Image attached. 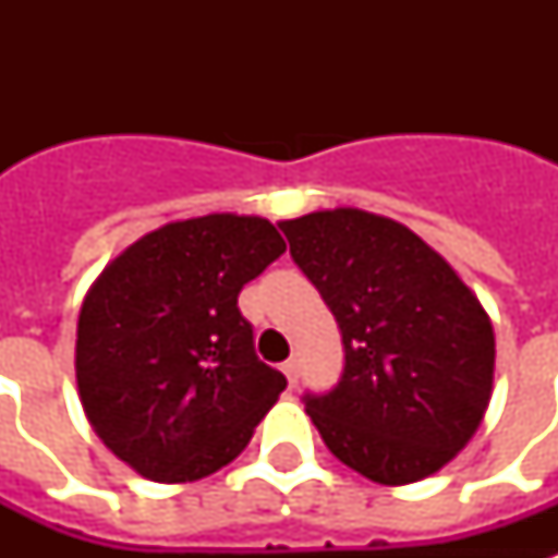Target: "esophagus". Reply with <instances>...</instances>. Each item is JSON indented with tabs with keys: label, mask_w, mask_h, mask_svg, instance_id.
Wrapping results in <instances>:
<instances>
[{
	"label": "esophagus",
	"mask_w": 558,
	"mask_h": 558,
	"mask_svg": "<svg viewBox=\"0 0 558 558\" xmlns=\"http://www.w3.org/2000/svg\"><path fill=\"white\" fill-rule=\"evenodd\" d=\"M280 371L287 373L289 385H292V388H295V381H298V359H295V356L287 359V362H283V367H280Z\"/></svg>",
	"instance_id": "34e87169"
}]
</instances>
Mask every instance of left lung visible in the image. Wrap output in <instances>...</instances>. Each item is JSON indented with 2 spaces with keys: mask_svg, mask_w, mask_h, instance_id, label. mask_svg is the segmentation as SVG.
<instances>
[{
  "mask_svg": "<svg viewBox=\"0 0 558 558\" xmlns=\"http://www.w3.org/2000/svg\"><path fill=\"white\" fill-rule=\"evenodd\" d=\"M280 231L341 330V379L304 393L327 449L385 486L434 475L472 440L493 393L495 336L481 301L388 217L315 210Z\"/></svg>",
  "mask_w": 558,
  "mask_h": 558,
  "instance_id": "8db88e82",
  "label": "left lung"
}]
</instances>
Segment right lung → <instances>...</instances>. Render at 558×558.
I'll list each match as a JSON object with an SVG mask.
<instances>
[{"mask_svg":"<svg viewBox=\"0 0 558 558\" xmlns=\"http://www.w3.org/2000/svg\"><path fill=\"white\" fill-rule=\"evenodd\" d=\"M287 252L269 219L168 222L109 263L81 306L77 388L112 454L159 484L217 472L248 446L287 376L254 353L236 298Z\"/></svg>","mask_w":558,"mask_h":558,"instance_id":"right-lung-1","label":"right lung"}]
</instances>
